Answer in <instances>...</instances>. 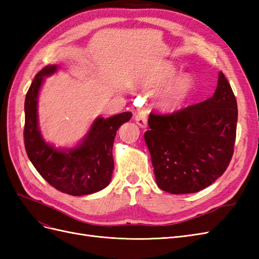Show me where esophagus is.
<instances>
[{
  "instance_id": "1",
  "label": "esophagus",
  "mask_w": 259,
  "mask_h": 259,
  "mask_svg": "<svg viewBox=\"0 0 259 259\" xmlns=\"http://www.w3.org/2000/svg\"><path fill=\"white\" fill-rule=\"evenodd\" d=\"M135 121L142 128H146L148 125V116L146 111H140L135 115Z\"/></svg>"
}]
</instances>
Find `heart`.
I'll return each mask as SVG.
<instances>
[{"label": "heart", "mask_w": 259, "mask_h": 259, "mask_svg": "<svg viewBox=\"0 0 259 259\" xmlns=\"http://www.w3.org/2000/svg\"><path fill=\"white\" fill-rule=\"evenodd\" d=\"M169 61H164L155 71L147 77L143 88L147 91H156L163 88L155 96V106L164 113L176 112L182 109L191 96L195 81L189 73H180Z\"/></svg>", "instance_id": "heart-1"}]
</instances>
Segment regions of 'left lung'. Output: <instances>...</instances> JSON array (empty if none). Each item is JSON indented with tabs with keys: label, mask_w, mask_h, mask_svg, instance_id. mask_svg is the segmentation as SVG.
I'll return each instance as SVG.
<instances>
[{
	"label": "left lung",
	"mask_w": 259,
	"mask_h": 259,
	"mask_svg": "<svg viewBox=\"0 0 259 259\" xmlns=\"http://www.w3.org/2000/svg\"><path fill=\"white\" fill-rule=\"evenodd\" d=\"M238 121L237 99L223 72L213 97L168 115L150 113L145 140L161 190L194 193L228 167Z\"/></svg>",
	"instance_id": "left-lung-1"
}]
</instances>
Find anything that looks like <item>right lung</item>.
I'll return each instance as SVG.
<instances>
[{"mask_svg":"<svg viewBox=\"0 0 259 259\" xmlns=\"http://www.w3.org/2000/svg\"><path fill=\"white\" fill-rule=\"evenodd\" d=\"M49 65L31 83L25 100V147L31 163L55 189L81 197L103 190L113 173L112 155L116 131L132 117L123 112L110 117H96L79 143L72 148H56L43 138L38 126L37 100L45 77L57 72Z\"/></svg>","mask_w":259,"mask_h":259,"instance_id":"obj_1","label":"right lung"}]
</instances>
